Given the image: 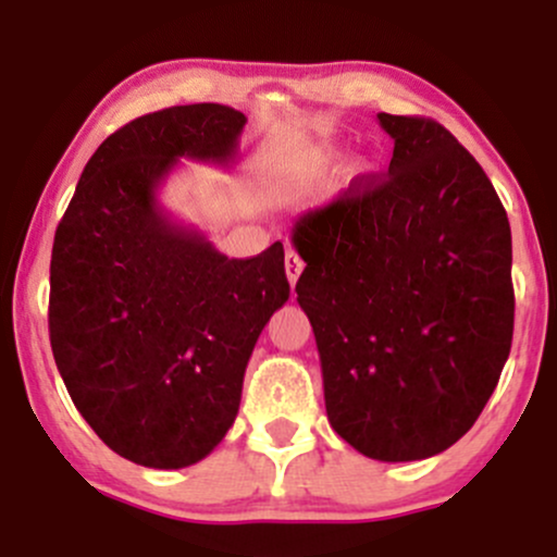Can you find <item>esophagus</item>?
<instances>
[{
    "mask_svg": "<svg viewBox=\"0 0 557 557\" xmlns=\"http://www.w3.org/2000/svg\"><path fill=\"white\" fill-rule=\"evenodd\" d=\"M285 272H288V283L290 285H296L298 277H301L304 261H301V256L296 253V250H288V253H285Z\"/></svg>",
    "mask_w": 557,
    "mask_h": 557,
    "instance_id": "esophagus-1",
    "label": "esophagus"
}]
</instances>
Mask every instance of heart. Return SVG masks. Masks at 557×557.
Segmentation results:
<instances>
[{
  "mask_svg": "<svg viewBox=\"0 0 557 557\" xmlns=\"http://www.w3.org/2000/svg\"><path fill=\"white\" fill-rule=\"evenodd\" d=\"M309 158H311V161H317V163H327L330 158H333V152H330V150H314Z\"/></svg>",
  "mask_w": 557,
  "mask_h": 557,
  "instance_id": "obj_1",
  "label": "heart"
}]
</instances>
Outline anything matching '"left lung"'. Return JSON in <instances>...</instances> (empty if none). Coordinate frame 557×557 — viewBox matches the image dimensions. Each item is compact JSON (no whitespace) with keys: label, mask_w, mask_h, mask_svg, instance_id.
<instances>
[{"label":"left lung","mask_w":557,"mask_h":557,"mask_svg":"<svg viewBox=\"0 0 557 557\" xmlns=\"http://www.w3.org/2000/svg\"><path fill=\"white\" fill-rule=\"evenodd\" d=\"M394 139L368 176L293 224L333 431L364 457L449 449L497 388L512 341L510 222L442 124L377 113Z\"/></svg>","instance_id":"left-lung-1"}]
</instances>
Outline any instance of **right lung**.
Here are the masks:
<instances>
[{"instance_id": "1", "label": "right lung", "mask_w": 557, "mask_h": 557, "mask_svg": "<svg viewBox=\"0 0 557 557\" xmlns=\"http://www.w3.org/2000/svg\"><path fill=\"white\" fill-rule=\"evenodd\" d=\"M246 121L219 102L129 121L89 158L54 232V364L91 431L137 466L211 455L256 341L290 296L283 243L227 259L158 200L180 158L230 166Z\"/></svg>"}]
</instances>
